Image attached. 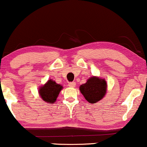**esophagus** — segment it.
Wrapping results in <instances>:
<instances>
[{"label":"esophagus","mask_w":147,"mask_h":147,"mask_svg":"<svg viewBox=\"0 0 147 147\" xmlns=\"http://www.w3.org/2000/svg\"><path fill=\"white\" fill-rule=\"evenodd\" d=\"M76 82H70V83L68 84V86H69L70 88H74L76 86Z\"/></svg>","instance_id":"34e87169"}]
</instances>
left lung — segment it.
<instances>
[{"instance_id": "obj_1", "label": "left lung", "mask_w": 147, "mask_h": 147, "mask_svg": "<svg viewBox=\"0 0 147 147\" xmlns=\"http://www.w3.org/2000/svg\"><path fill=\"white\" fill-rule=\"evenodd\" d=\"M80 91L89 103H97L105 96L107 92V83L104 78L92 76L85 84L80 86Z\"/></svg>"}]
</instances>
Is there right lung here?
<instances>
[{"mask_svg": "<svg viewBox=\"0 0 147 147\" xmlns=\"http://www.w3.org/2000/svg\"><path fill=\"white\" fill-rule=\"evenodd\" d=\"M63 86L50 79L39 88V94L41 99L48 104H53L59 96Z\"/></svg>", "mask_w": 147, "mask_h": 147, "instance_id": "obj_1", "label": "right lung"}]
</instances>
